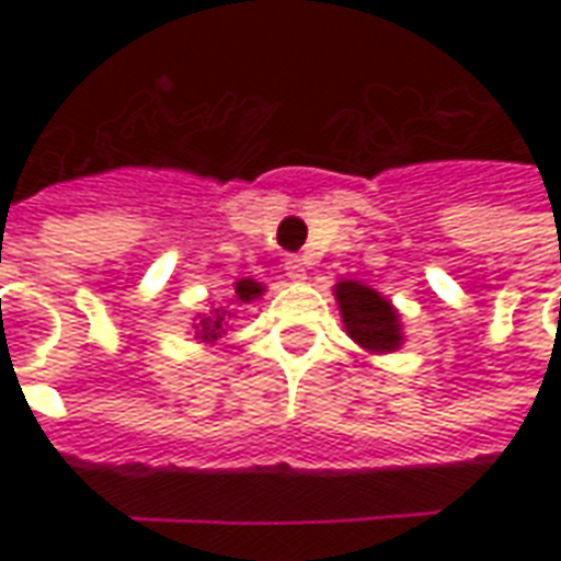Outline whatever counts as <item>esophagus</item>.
I'll return each instance as SVG.
<instances>
[{"mask_svg":"<svg viewBox=\"0 0 561 561\" xmlns=\"http://www.w3.org/2000/svg\"><path fill=\"white\" fill-rule=\"evenodd\" d=\"M285 273H288V279L304 282V279H306V264H304V257H297V255H288V257H285Z\"/></svg>","mask_w":561,"mask_h":561,"instance_id":"esophagus-1","label":"esophagus"}]
</instances>
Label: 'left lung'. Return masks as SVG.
I'll return each instance as SVG.
<instances>
[{
    "mask_svg": "<svg viewBox=\"0 0 561 561\" xmlns=\"http://www.w3.org/2000/svg\"><path fill=\"white\" fill-rule=\"evenodd\" d=\"M336 300H340L345 330L354 342H360L369 352L400 348V318L381 294L360 282H340Z\"/></svg>",
    "mask_w": 561,
    "mask_h": 561,
    "instance_id": "8db88e82",
    "label": "left lung"
}]
</instances>
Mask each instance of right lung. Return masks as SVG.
Returning <instances> with one entry per match:
<instances>
[{
  "mask_svg": "<svg viewBox=\"0 0 561 561\" xmlns=\"http://www.w3.org/2000/svg\"><path fill=\"white\" fill-rule=\"evenodd\" d=\"M261 291H264V288H261V285H257V282H252V279L233 282V294H237V300H228V306L249 304V300H255ZM228 306H219V309H213V316L204 318L201 324H195L197 336H201V340L213 342V340H219L221 333H225V324H228V318H233V312L228 309Z\"/></svg>",
  "mask_w": 561,
  "mask_h": 561,
  "instance_id": "1",
  "label": "right lung"
}]
</instances>
